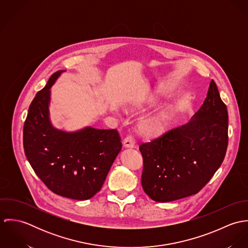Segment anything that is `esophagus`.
Returning a JSON list of instances; mask_svg holds the SVG:
<instances>
[{
  "label": "esophagus",
  "instance_id": "esophagus-1",
  "mask_svg": "<svg viewBox=\"0 0 248 248\" xmlns=\"http://www.w3.org/2000/svg\"><path fill=\"white\" fill-rule=\"evenodd\" d=\"M136 141L132 136H128L124 140H123V145L126 148H134L135 147Z\"/></svg>",
  "mask_w": 248,
  "mask_h": 248
}]
</instances>
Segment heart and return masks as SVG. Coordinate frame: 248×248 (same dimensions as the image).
<instances>
[{"instance_id": "1", "label": "heart", "mask_w": 248, "mask_h": 248, "mask_svg": "<svg viewBox=\"0 0 248 248\" xmlns=\"http://www.w3.org/2000/svg\"><path fill=\"white\" fill-rule=\"evenodd\" d=\"M173 108L171 107H163L156 111L146 115L139 123L140 134L146 138L158 137L167 129L173 117Z\"/></svg>"}]
</instances>
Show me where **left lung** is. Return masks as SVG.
<instances>
[{"label": "left lung", "instance_id": "8db88e82", "mask_svg": "<svg viewBox=\"0 0 248 248\" xmlns=\"http://www.w3.org/2000/svg\"><path fill=\"white\" fill-rule=\"evenodd\" d=\"M227 144V108L211 80L206 98L188 123L140 146L144 192L158 202L197 194L220 167Z\"/></svg>", "mask_w": 248, "mask_h": 248}]
</instances>
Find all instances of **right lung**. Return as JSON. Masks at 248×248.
<instances>
[{
	"mask_svg": "<svg viewBox=\"0 0 248 248\" xmlns=\"http://www.w3.org/2000/svg\"><path fill=\"white\" fill-rule=\"evenodd\" d=\"M66 71L53 73L31 102L24 125V150L36 175L53 193L77 201L100 191L122 148L116 130L55 128L49 116L50 89Z\"/></svg>",
	"mask_w": 248,
	"mask_h": 248,
	"instance_id": "add662e5",
	"label": "right lung"
}]
</instances>
